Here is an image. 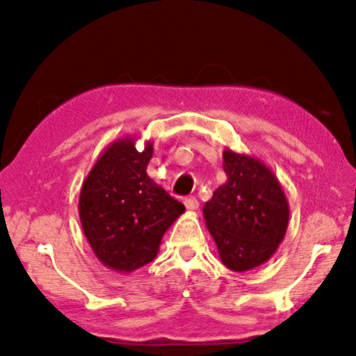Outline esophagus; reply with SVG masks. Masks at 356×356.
<instances>
[{"label":"esophagus","mask_w":356,"mask_h":356,"mask_svg":"<svg viewBox=\"0 0 356 356\" xmlns=\"http://www.w3.org/2000/svg\"><path fill=\"white\" fill-rule=\"evenodd\" d=\"M184 204L189 211H197L199 209V201L195 197H186L184 199Z\"/></svg>","instance_id":"esophagus-1"}]
</instances>
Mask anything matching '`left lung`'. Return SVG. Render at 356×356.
<instances>
[{
    "label": "left lung",
    "mask_w": 356,
    "mask_h": 356,
    "mask_svg": "<svg viewBox=\"0 0 356 356\" xmlns=\"http://www.w3.org/2000/svg\"><path fill=\"white\" fill-rule=\"evenodd\" d=\"M226 184L204 206L206 226L220 261L232 271H248L275 254L286 234L288 201L281 184L254 157L222 152Z\"/></svg>",
    "instance_id": "1"
}]
</instances>
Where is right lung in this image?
<instances>
[{"mask_svg": "<svg viewBox=\"0 0 356 356\" xmlns=\"http://www.w3.org/2000/svg\"><path fill=\"white\" fill-rule=\"evenodd\" d=\"M154 147L138 152L134 138L108 145L80 191V220L102 264L130 273L159 252L161 239L186 211L147 175Z\"/></svg>", "mask_w": 356, "mask_h": 356, "instance_id": "1", "label": "right lung"}]
</instances>
